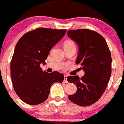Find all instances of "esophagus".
<instances>
[{"label":"esophagus","instance_id":"1","mask_svg":"<svg viewBox=\"0 0 124 124\" xmlns=\"http://www.w3.org/2000/svg\"><path fill=\"white\" fill-rule=\"evenodd\" d=\"M68 80H67V76H64V80H63V83H68Z\"/></svg>","mask_w":124,"mask_h":124}]
</instances>
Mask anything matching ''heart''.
<instances>
[{"label":"heart","instance_id":"1","mask_svg":"<svg viewBox=\"0 0 124 124\" xmlns=\"http://www.w3.org/2000/svg\"><path fill=\"white\" fill-rule=\"evenodd\" d=\"M73 46L76 47L73 41L71 40H67L64 43V47H73Z\"/></svg>","mask_w":124,"mask_h":124}]
</instances>
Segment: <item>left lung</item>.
<instances>
[{"mask_svg":"<svg viewBox=\"0 0 124 124\" xmlns=\"http://www.w3.org/2000/svg\"><path fill=\"white\" fill-rule=\"evenodd\" d=\"M68 35L79 46L76 63L85 73L81 78H67L68 82L77 86L76 93L68 98L79 106H90L100 99L108 83L111 72L110 51L103 37L94 31L69 30Z\"/></svg>","mask_w":124,"mask_h":124,"instance_id":"left-lung-1","label":"left lung"}]
</instances>
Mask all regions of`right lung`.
Segmentation results:
<instances>
[{"label": "right lung", "instance_id": "add662e5", "mask_svg": "<svg viewBox=\"0 0 124 124\" xmlns=\"http://www.w3.org/2000/svg\"><path fill=\"white\" fill-rule=\"evenodd\" d=\"M66 32L64 29L38 28L25 33L18 40L10 63L11 75L16 93L24 103H43L53 83L63 82L62 73L42 71L40 64H46L51 49Z\"/></svg>", "mask_w": 124, "mask_h": 124}]
</instances>
